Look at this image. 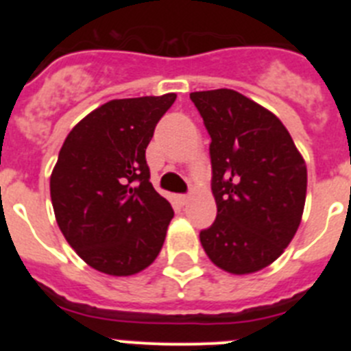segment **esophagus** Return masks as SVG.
<instances>
[{"mask_svg": "<svg viewBox=\"0 0 351 351\" xmlns=\"http://www.w3.org/2000/svg\"><path fill=\"white\" fill-rule=\"evenodd\" d=\"M176 202L179 204V206H186V204L190 202V197H188V195H176Z\"/></svg>", "mask_w": 351, "mask_h": 351, "instance_id": "obj_1", "label": "esophagus"}]
</instances>
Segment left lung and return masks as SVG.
I'll return each mask as SVG.
<instances>
[{"label": "left lung", "mask_w": 351, "mask_h": 351, "mask_svg": "<svg viewBox=\"0 0 351 351\" xmlns=\"http://www.w3.org/2000/svg\"><path fill=\"white\" fill-rule=\"evenodd\" d=\"M210 135L218 216L200 232L216 267L253 274L283 255L300 225L308 169L278 116L234 89L190 93Z\"/></svg>", "instance_id": "obj_1"}]
</instances>
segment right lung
<instances>
[{
    "instance_id": "add662e5",
    "label": "right lung",
    "mask_w": 351,
    "mask_h": 351,
    "mask_svg": "<svg viewBox=\"0 0 351 351\" xmlns=\"http://www.w3.org/2000/svg\"><path fill=\"white\" fill-rule=\"evenodd\" d=\"M176 93L110 100L80 119L51 173L60 230L89 267L133 276L156 260L173 210L149 181L145 149Z\"/></svg>"
}]
</instances>
